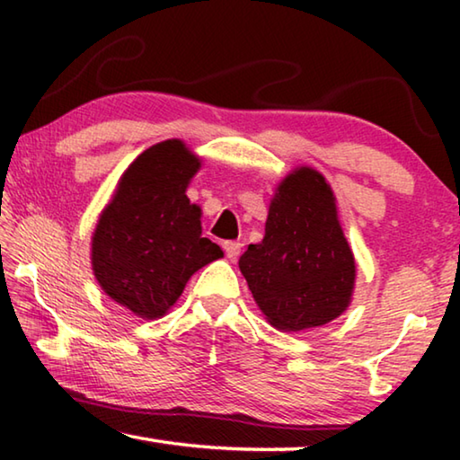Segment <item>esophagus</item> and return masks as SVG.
Returning <instances> with one entry per match:
<instances>
[{"label":"esophagus","instance_id":"esophagus-1","mask_svg":"<svg viewBox=\"0 0 460 460\" xmlns=\"http://www.w3.org/2000/svg\"><path fill=\"white\" fill-rule=\"evenodd\" d=\"M223 247H225V253H227V258L231 261H235L239 258V253H241V243H239V241H227V243H225Z\"/></svg>","mask_w":460,"mask_h":460}]
</instances>
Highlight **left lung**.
I'll return each instance as SVG.
<instances>
[{"instance_id":"obj_1","label":"left lung","mask_w":460,"mask_h":460,"mask_svg":"<svg viewBox=\"0 0 460 460\" xmlns=\"http://www.w3.org/2000/svg\"><path fill=\"white\" fill-rule=\"evenodd\" d=\"M239 270L278 331L314 329L345 313L355 288V258L321 172L300 166L278 184L266 235L247 247Z\"/></svg>"}]
</instances>
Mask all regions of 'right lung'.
Here are the masks:
<instances>
[{"instance_id":"obj_1","label":"right lung","mask_w":460,"mask_h":460,"mask_svg":"<svg viewBox=\"0 0 460 460\" xmlns=\"http://www.w3.org/2000/svg\"><path fill=\"white\" fill-rule=\"evenodd\" d=\"M199 168L181 139L147 147L123 172L93 233L99 286L146 321L164 316L194 271L223 258L221 247L202 237L200 207L186 197Z\"/></svg>"}]
</instances>
